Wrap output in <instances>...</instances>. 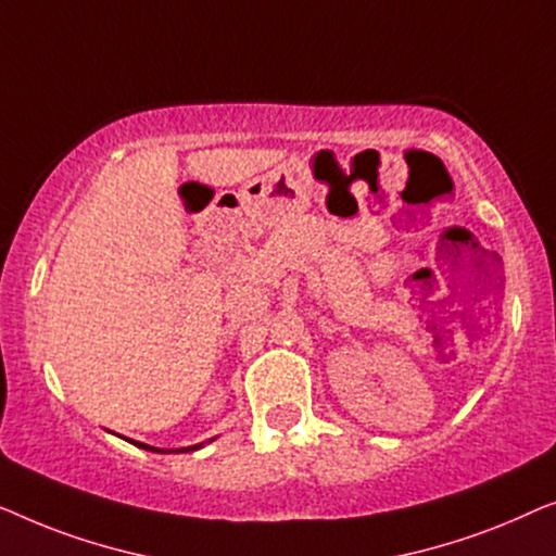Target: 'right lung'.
Returning <instances> with one entry per match:
<instances>
[{"mask_svg": "<svg viewBox=\"0 0 556 556\" xmlns=\"http://www.w3.org/2000/svg\"><path fill=\"white\" fill-rule=\"evenodd\" d=\"M140 448H146V451H155V453H166V451H159V448H151V445H146V443H138ZM197 448H201V445H191V448H184V451H197Z\"/></svg>", "mask_w": 556, "mask_h": 556, "instance_id": "right-lung-1", "label": "right lung"}]
</instances>
